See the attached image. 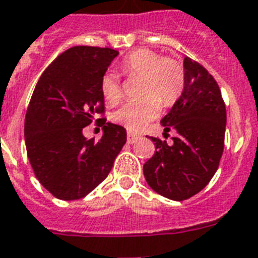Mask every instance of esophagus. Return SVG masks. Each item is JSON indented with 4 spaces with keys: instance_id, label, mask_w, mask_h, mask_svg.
<instances>
[{
    "instance_id": "obj_1",
    "label": "esophagus",
    "mask_w": 258,
    "mask_h": 258,
    "mask_svg": "<svg viewBox=\"0 0 258 258\" xmlns=\"http://www.w3.org/2000/svg\"><path fill=\"white\" fill-rule=\"evenodd\" d=\"M139 140H140V136L132 135V133H127V139H126L127 144H135V143H137Z\"/></svg>"
}]
</instances>
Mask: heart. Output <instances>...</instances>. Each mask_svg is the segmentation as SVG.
Instances as JSON below:
<instances>
[{"mask_svg": "<svg viewBox=\"0 0 258 258\" xmlns=\"http://www.w3.org/2000/svg\"><path fill=\"white\" fill-rule=\"evenodd\" d=\"M127 77L141 78L140 101L127 102L113 114L115 122L129 131H141L160 114L161 102L169 106L180 97L184 87V70L172 57H161L155 51L141 48L129 53L119 64ZM102 97L109 105L122 98V89L117 75L106 73L101 79Z\"/></svg>", "mask_w": 258, "mask_h": 258, "instance_id": "1", "label": "heart"}]
</instances>
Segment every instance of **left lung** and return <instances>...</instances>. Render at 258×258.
Returning a JSON list of instances; mask_svg holds the SVG:
<instances>
[{
    "label": "left lung",
    "mask_w": 258,
    "mask_h": 258,
    "mask_svg": "<svg viewBox=\"0 0 258 258\" xmlns=\"http://www.w3.org/2000/svg\"><path fill=\"white\" fill-rule=\"evenodd\" d=\"M184 87L168 114L164 132L175 129L173 144L151 137L157 151L144 164V176L153 191L172 201H184L209 184L223 153L226 107L218 83L198 61L184 57Z\"/></svg>",
    "instance_id": "8db88e82"
}]
</instances>
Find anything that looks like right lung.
<instances>
[{
  "label": "right lung",
  "mask_w": 258,
  "mask_h": 258,
  "mask_svg": "<svg viewBox=\"0 0 258 258\" xmlns=\"http://www.w3.org/2000/svg\"><path fill=\"white\" fill-rule=\"evenodd\" d=\"M118 52L78 45L48 66L32 94L24 125L29 163L44 188L61 201L85 198L105 180L126 143L125 127L99 119L101 140L83 127L105 110L101 79Z\"/></svg>",
  "instance_id": "right-lung-1"
}]
</instances>
